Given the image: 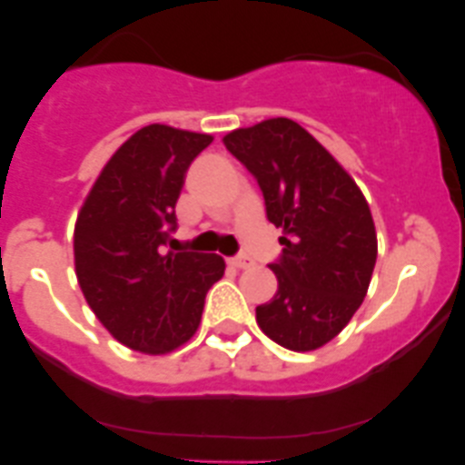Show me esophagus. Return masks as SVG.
I'll use <instances>...</instances> for the list:
<instances>
[{
  "mask_svg": "<svg viewBox=\"0 0 465 465\" xmlns=\"http://www.w3.org/2000/svg\"><path fill=\"white\" fill-rule=\"evenodd\" d=\"M229 265L238 267V270H245V267L254 265V261L247 259V256H233V259H229Z\"/></svg>",
  "mask_w": 465,
  "mask_h": 465,
  "instance_id": "34e87169",
  "label": "esophagus"
}]
</instances>
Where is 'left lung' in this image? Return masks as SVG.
Returning <instances> with one entry per match:
<instances>
[{"label": "left lung", "mask_w": 465, "mask_h": 465, "mask_svg": "<svg viewBox=\"0 0 465 465\" xmlns=\"http://www.w3.org/2000/svg\"><path fill=\"white\" fill-rule=\"evenodd\" d=\"M223 142L259 182L267 220L283 229V254L270 262L279 290L256 308V322L285 349H320L351 322L371 283L378 241L367 200L332 154L283 116Z\"/></svg>", "instance_id": "obj_1"}]
</instances>
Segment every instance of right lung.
Masks as SVG:
<instances>
[{"label": "right lung", "instance_id": "right-lung-1", "mask_svg": "<svg viewBox=\"0 0 465 465\" xmlns=\"http://www.w3.org/2000/svg\"><path fill=\"white\" fill-rule=\"evenodd\" d=\"M211 142V134L145 125L112 154L78 213L74 259L83 294L98 322L142 353L162 355L191 340L206 292L224 274L223 256L173 252L171 238L186 171Z\"/></svg>", "mask_w": 465, "mask_h": 465}]
</instances>
